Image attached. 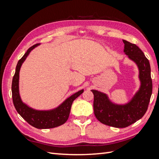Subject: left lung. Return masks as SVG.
I'll return each instance as SVG.
<instances>
[{"label":"left lung","instance_id":"1","mask_svg":"<svg viewBox=\"0 0 159 159\" xmlns=\"http://www.w3.org/2000/svg\"><path fill=\"white\" fill-rule=\"evenodd\" d=\"M124 52L139 67L141 85L132 100L126 105L112 103L107 96L97 90H91L94 95L93 110L95 117L102 123L117 128H125L145 114L152 95V83L151 66L144 53L134 44L123 40Z\"/></svg>","mask_w":159,"mask_h":159}]
</instances>
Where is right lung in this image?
<instances>
[{"label": "right lung", "mask_w": 159, "mask_h": 159, "mask_svg": "<svg viewBox=\"0 0 159 159\" xmlns=\"http://www.w3.org/2000/svg\"><path fill=\"white\" fill-rule=\"evenodd\" d=\"M38 45L39 44H36L29 48L22 58L18 61L12 82V101L17 112L30 125L37 129H51L61 125L67 121L70 115L72 103L84 92V89L72 95L58 107L51 111H36L24 104L20 98L18 91L19 71L22 63L30 51Z\"/></svg>", "instance_id": "add662e5"}]
</instances>
